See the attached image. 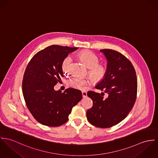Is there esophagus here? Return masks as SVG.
Listing matches in <instances>:
<instances>
[{"instance_id":"34e87169","label":"esophagus","mask_w":158,"mask_h":158,"mask_svg":"<svg viewBox=\"0 0 158 158\" xmlns=\"http://www.w3.org/2000/svg\"><path fill=\"white\" fill-rule=\"evenodd\" d=\"M82 96H83V98H86V97L87 96V93L86 91H83L82 92Z\"/></svg>"}]
</instances>
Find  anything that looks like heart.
Segmentation results:
<instances>
[{"mask_svg": "<svg viewBox=\"0 0 158 158\" xmlns=\"http://www.w3.org/2000/svg\"><path fill=\"white\" fill-rule=\"evenodd\" d=\"M78 57L85 66L89 69L88 74L93 81L98 82L105 77L106 74V68L104 65L98 64L99 58L94 53L87 50L82 51L78 54ZM70 61V57H67L64 59L62 63V69L64 70H67ZM89 82V81L87 79L73 76L68 80L67 85L71 87L76 89H84Z\"/></svg>", "mask_w": 158, "mask_h": 158, "instance_id": "1", "label": "heart"}]
</instances>
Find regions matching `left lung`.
Here are the masks:
<instances>
[{"label":"left lung","instance_id":"left-lung-1","mask_svg":"<svg viewBox=\"0 0 158 158\" xmlns=\"http://www.w3.org/2000/svg\"><path fill=\"white\" fill-rule=\"evenodd\" d=\"M100 52L107 60L106 74L95 86L102 91L101 94L87 93L93 105L88 110L87 117L94 126L109 128L121 122L133 108L136 99L137 78L132 64L122 54L110 49Z\"/></svg>","mask_w":158,"mask_h":158}]
</instances>
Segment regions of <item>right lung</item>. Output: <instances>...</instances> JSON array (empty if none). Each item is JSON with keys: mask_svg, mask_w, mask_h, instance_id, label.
<instances>
[{"mask_svg": "<svg viewBox=\"0 0 158 158\" xmlns=\"http://www.w3.org/2000/svg\"><path fill=\"white\" fill-rule=\"evenodd\" d=\"M78 48L53 45L39 52L28 63L22 81L23 95L35 120L47 126L66 123L72 108L82 98L81 91L68 88L63 93L54 85L64 77L62 63Z\"/></svg>", "mask_w": 158, "mask_h": 158, "instance_id": "obj_1", "label": "right lung"}]
</instances>
